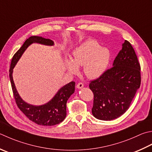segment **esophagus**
Wrapping results in <instances>:
<instances>
[{
	"instance_id": "34e87169",
	"label": "esophagus",
	"mask_w": 152,
	"mask_h": 152,
	"mask_svg": "<svg viewBox=\"0 0 152 152\" xmlns=\"http://www.w3.org/2000/svg\"><path fill=\"white\" fill-rule=\"evenodd\" d=\"M83 87H84V84H83V83H82V82H79L78 84L76 85V88H78V89H81Z\"/></svg>"
}]
</instances>
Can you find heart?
<instances>
[{"label": "heart", "mask_w": 152, "mask_h": 152, "mask_svg": "<svg viewBox=\"0 0 152 152\" xmlns=\"http://www.w3.org/2000/svg\"><path fill=\"white\" fill-rule=\"evenodd\" d=\"M110 51L100 47L97 41L88 40L74 50L72 60L65 62L66 69L71 74L78 72V66H83V71L89 78H96L105 72L110 60Z\"/></svg>", "instance_id": "b5f03b06"}]
</instances>
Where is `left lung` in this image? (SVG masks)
Returning a JSON list of instances; mask_svg holds the SVG:
<instances>
[{
  "label": "left lung",
  "mask_w": 152,
  "mask_h": 152,
  "mask_svg": "<svg viewBox=\"0 0 152 152\" xmlns=\"http://www.w3.org/2000/svg\"><path fill=\"white\" fill-rule=\"evenodd\" d=\"M140 64L129 41L115 58L111 68L89 84L94 94L92 114L97 119L111 121L129 108L141 84Z\"/></svg>",
  "instance_id": "obj_1"
}]
</instances>
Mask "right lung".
<instances>
[{
	"instance_id": "1",
	"label": "right lung",
	"mask_w": 152,
	"mask_h": 152,
	"mask_svg": "<svg viewBox=\"0 0 152 152\" xmlns=\"http://www.w3.org/2000/svg\"><path fill=\"white\" fill-rule=\"evenodd\" d=\"M33 43H38L46 45H53L54 43L49 39H45L38 36H31L27 39L23 45L14 55L11 61L9 76L15 102L20 111L29 120L39 125L53 126L58 124L66 116V102L75 90V82L72 81L61 88L53 99L46 104L41 106H34L26 103L22 99L15 87L12 78L13 68L18 61L23 53L29 45Z\"/></svg>"
}]
</instances>
